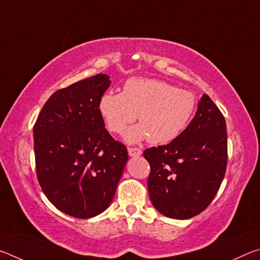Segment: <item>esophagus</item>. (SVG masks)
I'll use <instances>...</instances> for the list:
<instances>
[{
  "label": "esophagus",
  "mask_w": 260,
  "mask_h": 260,
  "mask_svg": "<svg viewBox=\"0 0 260 260\" xmlns=\"http://www.w3.org/2000/svg\"><path fill=\"white\" fill-rule=\"evenodd\" d=\"M128 155L131 157H139L142 155V150L139 148H128Z\"/></svg>",
  "instance_id": "34e87169"
}]
</instances>
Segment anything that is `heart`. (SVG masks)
<instances>
[{
	"mask_svg": "<svg viewBox=\"0 0 260 260\" xmlns=\"http://www.w3.org/2000/svg\"><path fill=\"white\" fill-rule=\"evenodd\" d=\"M195 108L191 91L152 78H131L120 94L107 91L99 101L101 117L114 134H121L138 117L140 124L125 134L129 143L147 138L153 144L171 142L186 128Z\"/></svg>",
	"mask_w": 260,
	"mask_h": 260,
	"instance_id": "b5f03b06",
	"label": "heart"
}]
</instances>
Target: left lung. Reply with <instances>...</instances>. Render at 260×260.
<instances>
[{
	"label": "left lung",
	"mask_w": 260,
	"mask_h": 260,
	"mask_svg": "<svg viewBox=\"0 0 260 260\" xmlns=\"http://www.w3.org/2000/svg\"><path fill=\"white\" fill-rule=\"evenodd\" d=\"M143 156L151 167L148 190L155 209L173 219L195 217L212 202L225 177V118L204 94L187 128L166 146L144 150Z\"/></svg>",
	"instance_id": "left-lung-1"
}]
</instances>
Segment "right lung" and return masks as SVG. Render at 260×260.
I'll return each instance as SVG.
<instances>
[{"label": "right lung", "instance_id": "obj_1", "mask_svg": "<svg viewBox=\"0 0 260 260\" xmlns=\"http://www.w3.org/2000/svg\"><path fill=\"white\" fill-rule=\"evenodd\" d=\"M110 83L101 73L55 91L33 128L42 191L74 218H93L109 208L128 160L126 147L105 129L99 111Z\"/></svg>", "mask_w": 260, "mask_h": 260}]
</instances>
